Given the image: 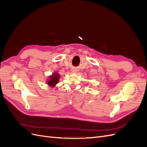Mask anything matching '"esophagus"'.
<instances>
[{
	"label": "esophagus",
	"instance_id": "1",
	"mask_svg": "<svg viewBox=\"0 0 147 147\" xmlns=\"http://www.w3.org/2000/svg\"><path fill=\"white\" fill-rule=\"evenodd\" d=\"M77 72V70H75V69H72V72H73V73H76Z\"/></svg>",
	"mask_w": 147,
	"mask_h": 147
}]
</instances>
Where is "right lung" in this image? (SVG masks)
I'll list each match as a JSON object with an SVG mask.
<instances>
[{
	"label": "right lung",
	"mask_w": 147,
	"mask_h": 147,
	"mask_svg": "<svg viewBox=\"0 0 147 147\" xmlns=\"http://www.w3.org/2000/svg\"><path fill=\"white\" fill-rule=\"evenodd\" d=\"M60 78V75L57 72L53 73L52 75H50L47 78V84L50 87H55L59 82V79Z\"/></svg>",
	"instance_id": "add662e5"
}]
</instances>
